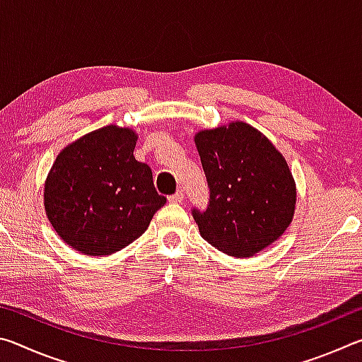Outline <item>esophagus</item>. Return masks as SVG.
<instances>
[{
  "label": "esophagus",
  "mask_w": 362,
  "mask_h": 362,
  "mask_svg": "<svg viewBox=\"0 0 362 362\" xmlns=\"http://www.w3.org/2000/svg\"><path fill=\"white\" fill-rule=\"evenodd\" d=\"M169 203H173V204H180L182 201H183V193L182 192H177L175 194H173V196H169Z\"/></svg>",
  "instance_id": "esophagus-1"
}]
</instances>
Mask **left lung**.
<instances>
[{"instance_id":"left-lung-1","label":"left lung","mask_w":362,"mask_h":362,"mask_svg":"<svg viewBox=\"0 0 362 362\" xmlns=\"http://www.w3.org/2000/svg\"><path fill=\"white\" fill-rule=\"evenodd\" d=\"M211 201L193 209L201 236L236 259L267 249L291 225L297 187L286 158L247 122L194 134Z\"/></svg>"}]
</instances>
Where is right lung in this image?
<instances>
[{
  "label": "right lung",
  "instance_id": "right-lung-1",
  "mask_svg": "<svg viewBox=\"0 0 362 362\" xmlns=\"http://www.w3.org/2000/svg\"><path fill=\"white\" fill-rule=\"evenodd\" d=\"M137 132L103 126L59 153L45 182V211L52 228L78 252L112 255L148 228L166 204L151 169L134 158Z\"/></svg>",
  "mask_w": 362,
  "mask_h": 362
}]
</instances>
